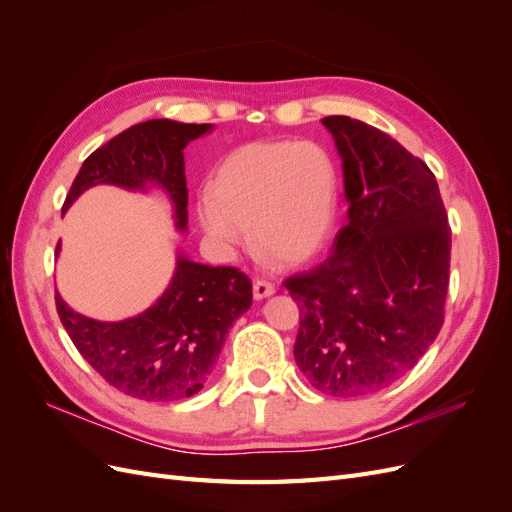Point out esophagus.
Instances as JSON below:
<instances>
[{"label":"esophagus","instance_id":"obj_1","mask_svg":"<svg viewBox=\"0 0 512 512\" xmlns=\"http://www.w3.org/2000/svg\"><path fill=\"white\" fill-rule=\"evenodd\" d=\"M273 292H275V286H273V284L262 282V280H256V282H254V299H256V301H262V299L271 297Z\"/></svg>","mask_w":512,"mask_h":512}]
</instances>
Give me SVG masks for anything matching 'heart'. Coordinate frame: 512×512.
<instances>
[{
  "instance_id": "1",
  "label": "heart",
  "mask_w": 512,
  "mask_h": 512,
  "mask_svg": "<svg viewBox=\"0 0 512 512\" xmlns=\"http://www.w3.org/2000/svg\"><path fill=\"white\" fill-rule=\"evenodd\" d=\"M339 173L314 141H256L232 149L196 200L205 237L224 256L250 243L288 267L318 256L333 237Z\"/></svg>"
}]
</instances>
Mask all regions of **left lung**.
<instances>
[{
  "mask_svg": "<svg viewBox=\"0 0 512 512\" xmlns=\"http://www.w3.org/2000/svg\"><path fill=\"white\" fill-rule=\"evenodd\" d=\"M322 126L342 158L348 222L327 260L286 280L301 305L294 361L320 393L361 397L399 380L438 337L451 228L423 160L359 119Z\"/></svg>",
  "mask_w": 512,
  "mask_h": 512,
  "instance_id": "left-lung-1",
  "label": "left lung"
}]
</instances>
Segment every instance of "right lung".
<instances>
[{
	"label": "right lung",
	"instance_id": "1",
	"mask_svg": "<svg viewBox=\"0 0 512 512\" xmlns=\"http://www.w3.org/2000/svg\"><path fill=\"white\" fill-rule=\"evenodd\" d=\"M211 123L149 119L117 134L83 162L64 203L68 211L94 185L130 192L160 190L177 232L188 230L183 149ZM61 243L57 245V256ZM57 314L76 350L115 389L145 401H179L209 382L226 333L252 305V282L232 267L200 265L177 250L175 271L145 312L126 320H94L57 292Z\"/></svg>",
	"mask_w": 512,
	"mask_h": 512
}]
</instances>
